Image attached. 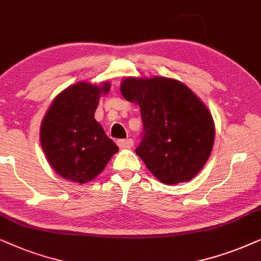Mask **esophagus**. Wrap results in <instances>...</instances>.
I'll list each match as a JSON object with an SVG mask.
<instances>
[{"label": "esophagus", "instance_id": "1", "mask_svg": "<svg viewBox=\"0 0 261 261\" xmlns=\"http://www.w3.org/2000/svg\"><path fill=\"white\" fill-rule=\"evenodd\" d=\"M117 144L119 145V148H123V149L131 148L134 145V141L130 140V138H128V140H119L117 142Z\"/></svg>", "mask_w": 261, "mask_h": 261}]
</instances>
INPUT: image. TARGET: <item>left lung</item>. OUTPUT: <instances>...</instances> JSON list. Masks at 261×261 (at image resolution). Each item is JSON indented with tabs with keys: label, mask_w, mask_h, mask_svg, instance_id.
Listing matches in <instances>:
<instances>
[{
	"label": "left lung",
	"mask_w": 261,
	"mask_h": 261,
	"mask_svg": "<svg viewBox=\"0 0 261 261\" xmlns=\"http://www.w3.org/2000/svg\"><path fill=\"white\" fill-rule=\"evenodd\" d=\"M120 92L140 106L143 138L136 154L166 185L186 182L210 158L215 123L210 111L186 85L175 79L126 77Z\"/></svg>",
	"instance_id": "left-lung-1"
}]
</instances>
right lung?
<instances>
[{
    "mask_svg": "<svg viewBox=\"0 0 261 261\" xmlns=\"http://www.w3.org/2000/svg\"><path fill=\"white\" fill-rule=\"evenodd\" d=\"M110 88L109 81L74 83L56 96L41 121L45 158L52 169L69 181H92L119 150L94 118L100 96Z\"/></svg>",
    "mask_w": 261,
    "mask_h": 261,
    "instance_id": "obj_1",
    "label": "right lung"
}]
</instances>
